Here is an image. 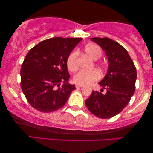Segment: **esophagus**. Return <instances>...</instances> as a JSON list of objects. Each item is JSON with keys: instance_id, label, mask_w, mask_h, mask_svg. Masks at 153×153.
<instances>
[{"instance_id": "obj_1", "label": "esophagus", "mask_w": 153, "mask_h": 153, "mask_svg": "<svg viewBox=\"0 0 153 153\" xmlns=\"http://www.w3.org/2000/svg\"><path fill=\"white\" fill-rule=\"evenodd\" d=\"M75 86H76V88H82V87H83V85H80V84H76V85H75Z\"/></svg>"}]
</instances>
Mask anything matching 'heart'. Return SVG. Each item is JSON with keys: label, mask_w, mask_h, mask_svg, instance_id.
I'll return each instance as SVG.
<instances>
[{"label": "heart", "mask_w": 153, "mask_h": 153, "mask_svg": "<svg viewBox=\"0 0 153 153\" xmlns=\"http://www.w3.org/2000/svg\"><path fill=\"white\" fill-rule=\"evenodd\" d=\"M85 51L92 59L97 60L102 56V49L98 45L90 44L85 47ZM79 51L74 50L70 53L67 59V66L70 71H75L78 68ZM100 78V73L97 70L85 71L80 70L74 75L73 79L77 84L88 85L99 80Z\"/></svg>", "instance_id": "obj_1"}]
</instances>
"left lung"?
Instances as JSON below:
<instances>
[{
	"label": "left lung",
	"instance_id": "obj_1",
	"mask_svg": "<svg viewBox=\"0 0 153 153\" xmlns=\"http://www.w3.org/2000/svg\"><path fill=\"white\" fill-rule=\"evenodd\" d=\"M105 51L108 60V72L99 83L102 93L92 92L85 105L100 118H112L122 111L135 92L137 70L128 52L117 42L108 37H93ZM104 89L106 94H102Z\"/></svg>",
	"mask_w": 153,
	"mask_h": 153
}]
</instances>
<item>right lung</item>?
I'll return each mask as SVG.
<instances>
[{"mask_svg": "<svg viewBox=\"0 0 153 153\" xmlns=\"http://www.w3.org/2000/svg\"><path fill=\"white\" fill-rule=\"evenodd\" d=\"M82 38L53 37L30 49L21 68V87L31 106L53 112L68 101L74 85L69 84L67 59ZM60 82L64 85L59 87Z\"/></svg>", "mask_w": 153, "mask_h": 153, "instance_id": "1", "label": "right lung"}]
</instances>
